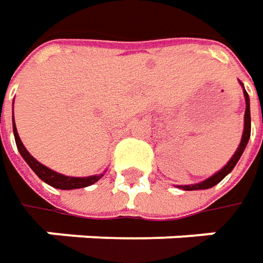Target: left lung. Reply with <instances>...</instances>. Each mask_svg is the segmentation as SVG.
<instances>
[{
  "mask_svg": "<svg viewBox=\"0 0 263 263\" xmlns=\"http://www.w3.org/2000/svg\"><path fill=\"white\" fill-rule=\"evenodd\" d=\"M245 99H246V111H245V130H243V137H241V142H240V145H238V149L236 151V154L233 155V158L228 161V164L224 168H221L219 171H218L217 174H214L212 177H209L206 178L205 181H202V183H197V184H192V186H178L180 189H183V190H202V189H209V187H214L215 184H218L224 177L227 176L228 173H231L233 171V168L236 167V164H237V161L241 157V154H243V151H245V147L248 145L249 142V137H250V104H249V95L248 92L245 90Z\"/></svg>",
  "mask_w": 263,
  "mask_h": 263,
  "instance_id": "8db88e82",
  "label": "left lung"
}]
</instances>
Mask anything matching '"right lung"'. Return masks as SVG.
<instances>
[{
  "label": "right lung",
  "instance_id": "1",
  "mask_svg": "<svg viewBox=\"0 0 263 263\" xmlns=\"http://www.w3.org/2000/svg\"><path fill=\"white\" fill-rule=\"evenodd\" d=\"M13 132H14V139H15V145H17V149L20 152V155L25 158V161L27 162V165L32 168L35 171V174L42 181L48 183L49 186L57 187V189H63V190H71V189H82V187H87L90 184L96 183L101 177L104 174H99V176H92V177H67L63 176V174H58L55 171L46 168L45 165H42L41 162H37L35 158L32 157L26 147L23 146L20 137H18V133H17V128H15L14 124V118H13Z\"/></svg>",
  "mask_w": 263,
  "mask_h": 263
}]
</instances>
